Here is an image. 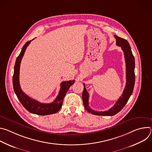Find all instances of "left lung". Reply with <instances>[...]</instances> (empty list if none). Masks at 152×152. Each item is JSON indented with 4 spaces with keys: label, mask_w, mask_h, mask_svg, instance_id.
Returning <instances> with one entry per match:
<instances>
[{
    "label": "left lung",
    "mask_w": 152,
    "mask_h": 152,
    "mask_svg": "<svg viewBox=\"0 0 152 152\" xmlns=\"http://www.w3.org/2000/svg\"><path fill=\"white\" fill-rule=\"evenodd\" d=\"M116 39V45L121 48L124 55L126 66V84L121 96L118 99L115 104L108 111L103 112L96 111L91 109L88 105L89 94L86 91L85 83L83 84L84 88L82 93V100L85 109L88 113L97 115L104 116H112L120 112L123 107L127 103L130 97L132 95L134 88L135 80V58L132 54L131 46L128 41L120 38L117 35H114Z\"/></svg>",
    "instance_id": "obj_1"
}]
</instances>
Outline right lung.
<instances>
[{
    "instance_id": "1",
    "label": "right lung",
    "mask_w": 152,
    "mask_h": 152,
    "mask_svg": "<svg viewBox=\"0 0 152 152\" xmlns=\"http://www.w3.org/2000/svg\"><path fill=\"white\" fill-rule=\"evenodd\" d=\"M31 41H28L23 46L20 55L17 58L14 66L12 83L14 92L20 103L29 113L39 115H46L56 113L62 106L64 98L75 80L64 81L61 83V89L55 100L50 103H42L28 96L23 92L19 83V71L20 62L25 50Z\"/></svg>"
}]
</instances>
